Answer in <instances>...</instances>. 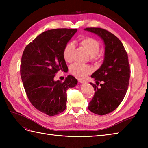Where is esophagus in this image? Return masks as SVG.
<instances>
[{"instance_id":"obj_1","label":"esophagus","mask_w":148,"mask_h":148,"mask_svg":"<svg viewBox=\"0 0 148 148\" xmlns=\"http://www.w3.org/2000/svg\"><path fill=\"white\" fill-rule=\"evenodd\" d=\"M78 82L79 83H87V81H86V80L82 79H78Z\"/></svg>"}]
</instances>
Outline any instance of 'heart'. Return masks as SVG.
Segmentation results:
<instances>
[{
    "instance_id": "1",
    "label": "heart",
    "mask_w": 148,
    "mask_h": 148,
    "mask_svg": "<svg viewBox=\"0 0 148 148\" xmlns=\"http://www.w3.org/2000/svg\"><path fill=\"white\" fill-rule=\"evenodd\" d=\"M80 44L86 49L90 55L92 61L98 59L97 53L100 49V44L95 39L92 38H84L81 40ZM75 46L72 43H68L63 51V57L66 62H71L72 60ZM70 73L79 78H84L92 72V68L88 65H83L79 63H74L70 66Z\"/></svg>"
}]
</instances>
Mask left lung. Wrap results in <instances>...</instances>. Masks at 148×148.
<instances>
[{
  "label": "left lung",
  "instance_id": "left-lung-1",
  "mask_svg": "<svg viewBox=\"0 0 148 148\" xmlns=\"http://www.w3.org/2000/svg\"><path fill=\"white\" fill-rule=\"evenodd\" d=\"M84 29L99 36L105 46L103 63L91 76L96 81V84L90 83L95 93L88 106L92 112L104 115L117 109L126 95L130 77L128 54L120 39L109 31L101 28Z\"/></svg>",
  "mask_w": 148,
  "mask_h": 148
}]
</instances>
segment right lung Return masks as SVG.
Instances as JSON below:
<instances>
[{
    "mask_svg": "<svg viewBox=\"0 0 148 148\" xmlns=\"http://www.w3.org/2000/svg\"><path fill=\"white\" fill-rule=\"evenodd\" d=\"M77 29H53L42 33L25 47L22 55L20 74L29 101L38 110L50 116L66 109V90L78 81L69 75L65 81H55L58 71L68 67L63 51Z\"/></svg>",
    "mask_w": 148,
    "mask_h": 148,
    "instance_id": "add662e5",
    "label": "right lung"
}]
</instances>
